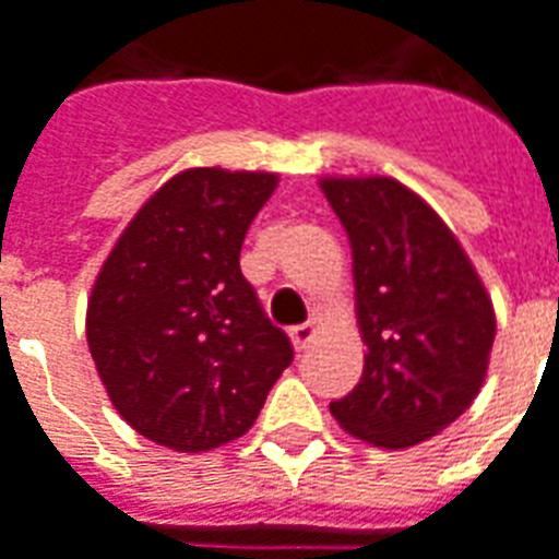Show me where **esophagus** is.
<instances>
[{"label":"esophagus","instance_id":"esophagus-1","mask_svg":"<svg viewBox=\"0 0 559 559\" xmlns=\"http://www.w3.org/2000/svg\"><path fill=\"white\" fill-rule=\"evenodd\" d=\"M288 335H292V342H295L297 350H304L306 344L314 338V324H312V321H306V324L292 326V330H288Z\"/></svg>","mask_w":559,"mask_h":559}]
</instances>
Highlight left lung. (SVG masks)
Instances as JSON below:
<instances>
[{
  "label": "left lung",
  "mask_w": 559,
  "mask_h": 559,
  "mask_svg": "<svg viewBox=\"0 0 559 559\" xmlns=\"http://www.w3.org/2000/svg\"><path fill=\"white\" fill-rule=\"evenodd\" d=\"M321 188L354 247L368 344L359 383L330 413L377 448H409L456 421L480 392L492 300L454 233L406 185L368 176Z\"/></svg>",
  "instance_id": "obj_1"
}]
</instances>
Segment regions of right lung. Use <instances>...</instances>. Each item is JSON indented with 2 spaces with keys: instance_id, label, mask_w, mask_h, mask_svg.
Here are the masks:
<instances>
[{
  "instance_id": "1",
  "label": "right lung",
  "mask_w": 559,
  "mask_h": 559,
  "mask_svg": "<svg viewBox=\"0 0 559 559\" xmlns=\"http://www.w3.org/2000/svg\"><path fill=\"white\" fill-rule=\"evenodd\" d=\"M274 174L194 167L126 226L87 300V347L138 433L197 454L245 436L295 347L241 274Z\"/></svg>"
}]
</instances>
